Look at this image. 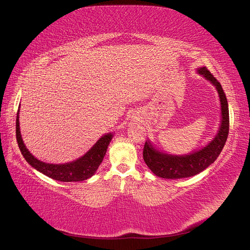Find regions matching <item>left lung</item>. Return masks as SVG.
Listing matches in <instances>:
<instances>
[{
	"instance_id": "left-lung-1",
	"label": "left lung",
	"mask_w": 250,
	"mask_h": 250,
	"mask_svg": "<svg viewBox=\"0 0 250 250\" xmlns=\"http://www.w3.org/2000/svg\"><path fill=\"white\" fill-rule=\"evenodd\" d=\"M198 72L211 83H213L219 94L221 115H223L219 131L214 140L204 148L183 156L169 155L156 151L150 143L145 142L143 148V159L146 165L148 166V168L156 176L168 179H178L193 176V175L209 167L217 159V156L220 154L226 144L229 128V105L226 94L220 83L206 67L200 68Z\"/></svg>"
}]
</instances>
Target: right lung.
Masks as SVG:
<instances>
[{
	"label": "right lung",
	"mask_w": 250,
	"mask_h": 250,
	"mask_svg": "<svg viewBox=\"0 0 250 250\" xmlns=\"http://www.w3.org/2000/svg\"><path fill=\"white\" fill-rule=\"evenodd\" d=\"M20 116H16V141L20 147L21 152L22 153L25 161L29 163L32 167L36 170L43 173L54 180L62 182H74L82 181L91 177L99 168L102 161L107 151V147L112 139V135L107 134L103 136L101 139L94 145V147L82 158L78 159L75 162L67 163L62 165H53L46 164L37 160L30 151L25 148L23 141L21 139V135L20 131Z\"/></svg>",
	"instance_id": "obj_1"
}]
</instances>
